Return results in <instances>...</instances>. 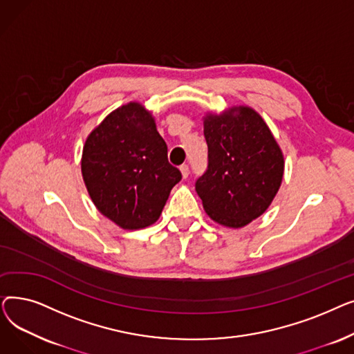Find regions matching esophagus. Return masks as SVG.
I'll return each mask as SVG.
<instances>
[{
	"instance_id": "34e87169",
	"label": "esophagus",
	"mask_w": 354,
	"mask_h": 354,
	"mask_svg": "<svg viewBox=\"0 0 354 354\" xmlns=\"http://www.w3.org/2000/svg\"><path fill=\"white\" fill-rule=\"evenodd\" d=\"M179 169H180L182 178H188V175H189V166L188 165H182Z\"/></svg>"
}]
</instances>
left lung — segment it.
Masks as SVG:
<instances>
[{"mask_svg": "<svg viewBox=\"0 0 354 354\" xmlns=\"http://www.w3.org/2000/svg\"><path fill=\"white\" fill-rule=\"evenodd\" d=\"M208 167L195 183L218 224L243 228L271 205L284 175V156L270 127L248 106L203 118Z\"/></svg>", "mask_w": 354, "mask_h": 354, "instance_id": "8db88e82", "label": "left lung"}]
</instances>
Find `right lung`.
I'll list each match as a JSON object with an SVG mask.
<instances>
[{"mask_svg": "<svg viewBox=\"0 0 354 354\" xmlns=\"http://www.w3.org/2000/svg\"><path fill=\"white\" fill-rule=\"evenodd\" d=\"M82 175L96 208L123 230L155 224L182 179L152 113L136 102L111 111L87 136Z\"/></svg>", "mask_w": 354, "mask_h": 354, "instance_id": "add662e5", "label": "right lung"}]
</instances>
